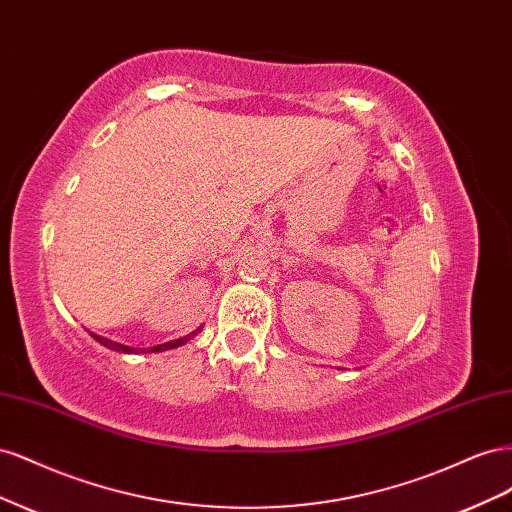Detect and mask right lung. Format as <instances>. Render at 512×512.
<instances>
[{"instance_id": "1", "label": "right lung", "mask_w": 512, "mask_h": 512, "mask_svg": "<svg viewBox=\"0 0 512 512\" xmlns=\"http://www.w3.org/2000/svg\"><path fill=\"white\" fill-rule=\"evenodd\" d=\"M200 331L203 329H196V331H192L190 335H183V337H179V339H173V342H166V344H158V346H151V348H132V346H123V344H117V342H111V339H106V337H100V335H96V333H91V337L96 339V342H100L102 346H106V348H111V350H115V352H126V354H147V352H164V350H173V348H179V346H183V344H188L190 339L194 337V335H198Z\"/></svg>"}]
</instances>
